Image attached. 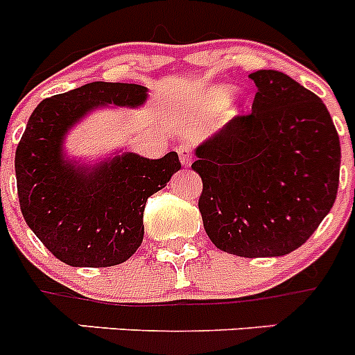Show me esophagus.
<instances>
[{
	"label": "esophagus",
	"instance_id": "obj_1",
	"mask_svg": "<svg viewBox=\"0 0 355 355\" xmlns=\"http://www.w3.org/2000/svg\"><path fill=\"white\" fill-rule=\"evenodd\" d=\"M178 150V155H180L181 163H183L184 167H188L190 163H192V147L187 146V144H180V146L175 147Z\"/></svg>",
	"mask_w": 355,
	"mask_h": 355
}]
</instances>
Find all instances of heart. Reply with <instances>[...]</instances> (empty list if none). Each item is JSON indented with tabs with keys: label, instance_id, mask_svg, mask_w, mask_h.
I'll return each mask as SVG.
<instances>
[{
	"label": "heart",
	"instance_id": "heart-1",
	"mask_svg": "<svg viewBox=\"0 0 355 355\" xmlns=\"http://www.w3.org/2000/svg\"><path fill=\"white\" fill-rule=\"evenodd\" d=\"M229 96V94H224V97H227Z\"/></svg>",
	"mask_w": 355,
	"mask_h": 355
}]
</instances>
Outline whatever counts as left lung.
Masks as SVG:
<instances>
[{
    "mask_svg": "<svg viewBox=\"0 0 355 355\" xmlns=\"http://www.w3.org/2000/svg\"><path fill=\"white\" fill-rule=\"evenodd\" d=\"M252 112L234 117L196 149L199 211L216 249L272 258L299 249L331 211L341 147L316 94L284 72L249 74Z\"/></svg>",
    "mask_w": 355,
    "mask_h": 355,
    "instance_id": "1",
    "label": "left lung"
}]
</instances>
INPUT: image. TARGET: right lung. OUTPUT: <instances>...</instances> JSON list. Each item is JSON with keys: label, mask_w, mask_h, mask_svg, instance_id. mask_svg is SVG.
Here are the masks:
<instances>
[{"label": "right lung", "mask_w": 355, "mask_h": 355, "mask_svg": "<svg viewBox=\"0 0 355 355\" xmlns=\"http://www.w3.org/2000/svg\"><path fill=\"white\" fill-rule=\"evenodd\" d=\"M147 89L94 81L44 99L30 115L17 150L15 178L21 211L55 258L71 266H114L144 240V208L181 168L178 153L149 159L122 153L96 165L65 158L67 131L99 106L137 108Z\"/></svg>", "instance_id": "1"}]
</instances>
